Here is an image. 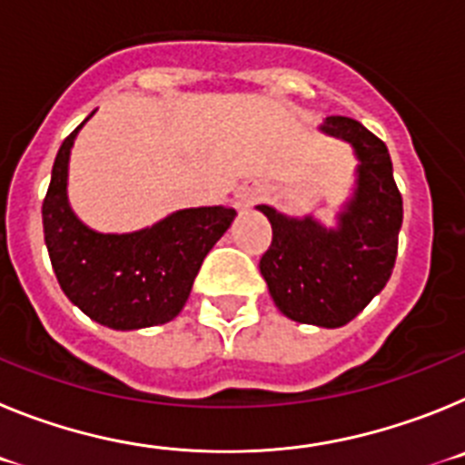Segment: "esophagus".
I'll use <instances>...</instances> for the list:
<instances>
[{"instance_id":"esophagus-1","label":"esophagus","mask_w":465,"mask_h":465,"mask_svg":"<svg viewBox=\"0 0 465 465\" xmlns=\"http://www.w3.org/2000/svg\"><path fill=\"white\" fill-rule=\"evenodd\" d=\"M253 200H256V195H240V207H249V204L253 203Z\"/></svg>"}]
</instances>
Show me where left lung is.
I'll return each instance as SVG.
<instances>
[{"label": "left lung", "instance_id": "1", "mask_svg": "<svg viewBox=\"0 0 465 465\" xmlns=\"http://www.w3.org/2000/svg\"><path fill=\"white\" fill-rule=\"evenodd\" d=\"M322 133L351 143L359 158L354 195L338 213V228H326L314 216L293 219L258 204L272 225L261 274L283 316L340 328L363 312L391 277L402 197L389 149L368 127L354 118L328 116Z\"/></svg>", "mask_w": 465, "mask_h": 465}]
</instances>
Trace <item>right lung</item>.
<instances>
[{"mask_svg":"<svg viewBox=\"0 0 465 465\" xmlns=\"http://www.w3.org/2000/svg\"><path fill=\"white\" fill-rule=\"evenodd\" d=\"M84 123L57 151L41 207L44 240L60 289L93 322L114 331L172 322L186 305L204 256L237 212L232 207L179 209L151 228L125 235L88 228L67 200L69 153Z\"/></svg>","mask_w":465,"mask_h":465,"instance_id":"obj_1","label":"right lung"}]
</instances>
